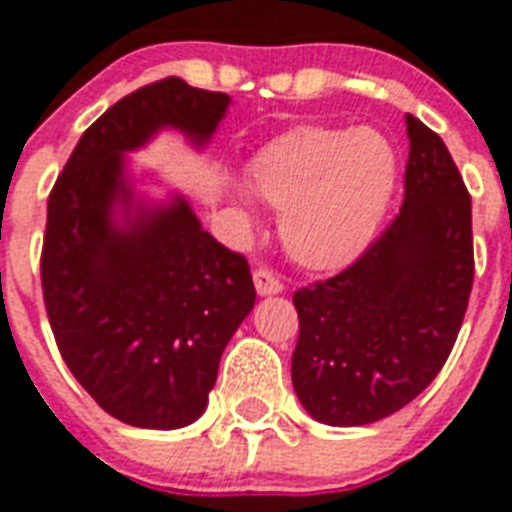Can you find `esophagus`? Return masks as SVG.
Wrapping results in <instances>:
<instances>
[{"label": "esophagus", "mask_w": 512, "mask_h": 512, "mask_svg": "<svg viewBox=\"0 0 512 512\" xmlns=\"http://www.w3.org/2000/svg\"><path fill=\"white\" fill-rule=\"evenodd\" d=\"M253 284H256V292H259L261 297L279 295V292H282V289H284L282 279H279L277 274H274V271L264 269V266L253 271Z\"/></svg>", "instance_id": "obj_1"}]
</instances>
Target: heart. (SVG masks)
<instances>
[{
  "mask_svg": "<svg viewBox=\"0 0 512 512\" xmlns=\"http://www.w3.org/2000/svg\"><path fill=\"white\" fill-rule=\"evenodd\" d=\"M397 156L372 128L302 125L248 161V184L282 212V238L297 264L343 269L372 243L395 192Z\"/></svg>",
  "mask_w": 512,
  "mask_h": 512,
  "instance_id": "heart-1",
  "label": "heart"
}]
</instances>
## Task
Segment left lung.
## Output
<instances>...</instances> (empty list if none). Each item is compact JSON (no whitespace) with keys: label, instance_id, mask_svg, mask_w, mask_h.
<instances>
[{"label":"left lung","instance_id":"obj_1","mask_svg":"<svg viewBox=\"0 0 512 512\" xmlns=\"http://www.w3.org/2000/svg\"><path fill=\"white\" fill-rule=\"evenodd\" d=\"M405 200L336 277L297 289L292 384L325 425H366L405 408L449 359L474 282L472 200L443 140L405 117Z\"/></svg>","mask_w":512,"mask_h":512}]
</instances>
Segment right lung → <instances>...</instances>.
Masks as SVG:
<instances>
[{"label":"right lung","instance_id":"1","mask_svg":"<svg viewBox=\"0 0 512 512\" xmlns=\"http://www.w3.org/2000/svg\"><path fill=\"white\" fill-rule=\"evenodd\" d=\"M228 104L176 76L140 87L84 130L48 197L40 279L58 351L99 408L135 428L174 431L205 413L256 289L182 194L135 200L125 153L164 128L202 148Z\"/></svg>","mask_w":512,"mask_h":512}]
</instances>
